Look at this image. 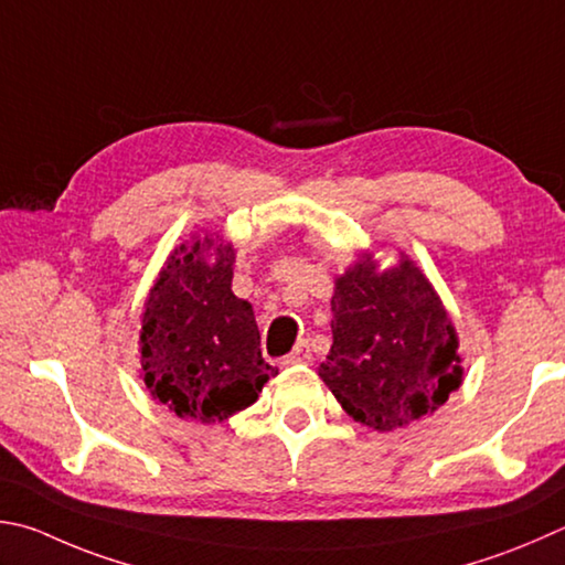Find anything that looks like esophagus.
<instances>
[{"instance_id":"esophagus-1","label":"esophagus","mask_w":565,"mask_h":565,"mask_svg":"<svg viewBox=\"0 0 565 565\" xmlns=\"http://www.w3.org/2000/svg\"><path fill=\"white\" fill-rule=\"evenodd\" d=\"M311 361V345L309 341H301L294 351L284 358V365H296V363H309Z\"/></svg>"}]
</instances>
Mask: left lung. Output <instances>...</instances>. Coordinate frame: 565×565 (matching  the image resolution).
I'll list each match as a JSON object with an SVG mask.
<instances>
[{
	"mask_svg": "<svg viewBox=\"0 0 565 565\" xmlns=\"http://www.w3.org/2000/svg\"><path fill=\"white\" fill-rule=\"evenodd\" d=\"M331 311L333 345L318 375L355 423L407 427L459 387L455 328L409 259L381 274L358 262L335 281Z\"/></svg>",
	"mask_w": 565,
	"mask_h": 565,
	"instance_id": "8db88e82",
	"label": "left lung"
}]
</instances>
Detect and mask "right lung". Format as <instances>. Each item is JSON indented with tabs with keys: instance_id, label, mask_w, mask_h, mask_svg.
Returning <instances> with one entry per match:
<instances>
[{
	"instance_id": "obj_1",
	"label": "right lung",
	"mask_w": 565,
	"mask_h": 565,
	"mask_svg": "<svg viewBox=\"0 0 565 565\" xmlns=\"http://www.w3.org/2000/svg\"><path fill=\"white\" fill-rule=\"evenodd\" d=\"M213 249L214 263L204 250ZM230 244L204 237L175 249L146 303L142 381L180 417L222 423L249 407L279 373L262 358L247 301L232 294Z\"/></svg>"
}]
</instances>
